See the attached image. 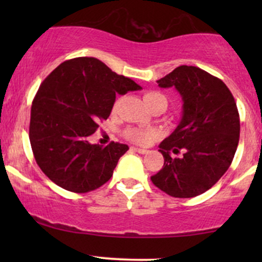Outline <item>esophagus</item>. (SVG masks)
Returning <instances> with one entry per match:
<instances>
[{
  "instance_id": "34e87169",
  "label": "esophagus",
  "mask_w": 262,
  "mask_h": 262,
  "mask_svg": "<svg viewBox=\"0 0 262 262\" xmlns=\"http://www.w3.org/2000/svg\"><path fill=\"white\" fill-rule=\"evenodd\" d=\"M132 150H133V151H137V152H139V154H146V152H148V150L146 149H141V148H132Z\"/></svg>"
}]
</instances>
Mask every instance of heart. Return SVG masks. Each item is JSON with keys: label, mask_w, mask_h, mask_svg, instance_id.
I'll list each match as a JSON object with an SVG mask.
<instances>
[{"label": "heart", "mask_w": 262, "mask_h": 262, "mask_svg": "<svg viewBox=\"0 0 262 262\" xmlns=\"http://www.w3.org/2000/svg\"><path fill=\"white\" fill-rule=\"evenodd\" d=\"M144 101L145 103L150 106V104L155 103V102H165L167 106V100L164 95L160 92H146L144 95ZM127 138L130 141H133L135 144H140V145H145L149 144L154 138H156V130L154 129H140V128H129L127 130Z\"/></svg>", "instance_id": "heart-1"}]
</instances>
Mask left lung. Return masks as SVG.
I'll return each mask as SVG.
<instances>
[{
    "label": "left lung",
    "instance_id": "8db88e82",
    "mask_svg": "<svg viewBox=\"0 0 262 262\" xmlns=\"http://www.w3.org/2000/svg\"><path fill=\"white\" fill-rule=\"evenodd\" d=\"M182 97V118L159 145L164 166L151 181L169 196L189 198L208 191L229 169L240 134V119L230 90L196 66L181 65L158 80ZM184 150L181 158L170 152Z\"/></svg>",
    "mask_w": 262,
    "mask_h": 262
}]
</instances>
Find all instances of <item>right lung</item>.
I'll return each instance as SVG.
<instances>
[{
	"instance_id": "right-lung-1",
	"label": "right lung",
	"mask_w": 262,
	"mask_h": 262,
	"mask_svg": "<svg viewBox=\"0 0 262 262\" xmlns=\"http://www.w3.org/2000/svg\"><path fill=\"white\" fill-rule=\"evenodd\" d=\"M141 87L96 58H75L48 75L31 110L29 140L35 161L54 183L75 193L101 187L128 145L90 144L98 123L110 117L116 93Z\"/></svg>"
}]
</instances>
